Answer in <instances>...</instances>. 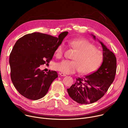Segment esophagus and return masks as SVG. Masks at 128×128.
Returning <instances> with one entry per match:
<instances>
[{
    "instance_id": "1",
    "label": "esophagus",
    "mask_w": 128,
    "mask_h": 128,
    "mask_svg": "<svg viewBox=\"0 0 128 128\" xmlns=\"http://www.w3.org/2000/svg\"><path fill=\"white\" fill-rule=\"evenodd\" d=\"M59 75L61 76H66V74H63V73H62V72L59 73Z\"/></svg>"
}]
</instances>
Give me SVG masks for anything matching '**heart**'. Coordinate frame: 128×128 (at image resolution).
<instances>
[{"instance_id": "heart-1", "label": "heart", "mask_w": 128, "mask_h": 128, "mask_svg": "<svg viewBox=\"0 0 128 128\" xmlns=\"http://www.w3.org/2000/svg\"><path fill=\"white\" fill-rule=\"evenodd\" d=\"M69 46L76 50L72 58L74 60H63L54 65V68L64 74H73L80 71L82 74H88L95 71L102 62L103 54L101 50L86 40L72 39L68 42ZM65 53L64 46L59 45L55 51V56L61 58Z\"/></svg>"}]
</instances>
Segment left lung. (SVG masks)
Wrapping results in <instances>:
<instances>
[{
	"label": "left lung",
	"mask_w": 128,
	"mask_h": 128,
	"mask_svg": "<svg viewBox=\"0 0 128 128\" xmlns=\"http://www.w3.org/2000/svg\"><path fill=\"white\" fill-rule=\"evenodd\" d=\"M96 40L95 36L92 34ZM103 48V62L99 68L90 75L77 78L74 84L67 88L69 96L82 104L97 101L106 93L113 82L116 70L114 54L100 42Z\"/></svg>",
	"instance_id": "1"
}]
</instances>
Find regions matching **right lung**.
<instances>
[{"label":"right lung","mask_w":128,"mask_h":128,"mask_svg":"<svg viewBox=\"0 0 128 128\" xmlns=\"http://www.w3.org/2000/svg\"><path fill=\"white\" fill-rule=\"evenodd\" d=\"M68 33L63 32L57 38L34 32L25 35L16 41L10 54L9 62L12 81L21 95L36 100L46 94L58 76L55 71L49 70L46 74L39 67L50 63Z\"/></svg>","instance_id":"add662e5"}]
</instances>
